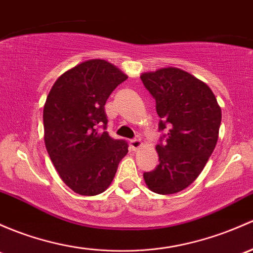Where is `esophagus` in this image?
Masks as SVG:
<instances>
[{"instance_id": "1", "label": "esophagus", "mask_w": 253, "mask_h": 253, "mask_svg": "<svg viewBox=\"0 0 253 253\" xmlns=\"http://www.w3.org/2000/svg\"><path fill=\"white\" fill-rule=\"evenodd\" d=\"M129 145H131V148L135 150V149H138L142 145V142H140L139 139H137V138H134V139H131L129 140Z\"/></svg>"}]
</instances>
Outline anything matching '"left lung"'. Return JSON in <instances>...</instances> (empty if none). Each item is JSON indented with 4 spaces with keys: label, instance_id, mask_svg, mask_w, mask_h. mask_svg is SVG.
<instances>
[{
    "label": "left lung",
    "instance_id": "obj_1",
    "mask_svg": "<svg viewBox=\"0 0 253 253\" xmlns=\"http://www.w3.org/2000/svg\"><path fill=\"white\" fill-rule=\"evenodd\" d=\"M156 102L162 134L156 145L160 164L144 172L154 193L182 191L199 177L217 144L222 111L206 84L187 71L164 68L140 76Z\"/></svg>",
    "mask_w": 253,
    "mask_h": 253
}]
</instances>
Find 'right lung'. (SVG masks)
Instances as JSON below:
<instances>
[{
  "mask_svg": "<svg viewBox=\"0 0 253 253\" xmlns=\"http://www.w3.org/2000/svg\"><path fill=\"white\" fill-rule=\"evenodd\" d=\"M126 79L113 64L87 60L64 73L47 97L44 144L63 182L80 195L103 193L128 153L126 140L114 139L105 131L104 108L111 92ZM99 126L103 134L97 132Z\"/></svg>",
  "mask_w": 253,
  "mask_h": 253,
  "instance_id": "add662e5",
  "label": "right lung"
}]
</instances>
